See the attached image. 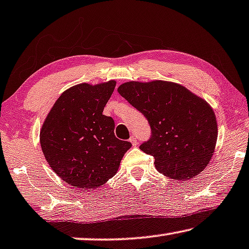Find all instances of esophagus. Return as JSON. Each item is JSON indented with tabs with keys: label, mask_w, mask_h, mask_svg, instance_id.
Returning a JSON list of instances; mask_svg holds the SVG:
<instances>
[{
	"label": "esophagus",
	"mask_w": 249,
	"mask_h": 249,
	"mask_svg": "<svg viewBox=\"0 0 249 249\" xmlns=\"http://www.w3.org/2000/svg\"><path fill=\"white\" fill-rule=\"evenodd\" d=\"M129 141H130V142L132 143V146H133V147H136V146H137V138H136L135 136H132L131 138H130V140H129Z\"/></svg>",
	"instance_id": "esophagus-1"
}]
</instances>
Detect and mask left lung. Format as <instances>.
<instances>
[{
	"instance_id": "1",
	"label": "left lung",
	"mask_w": 249,
	"mask_h": 249,
	"mask_svg": "<svg viewBox=\"0 0 249 249\" xmlns=\"http://www.w3.org/2000/svg\"><path fill=\"white\" fill-rule=\"evenodd\" d=\"M151 127L140 149L154 156L156 169L175 180H189L208 166L218 127L213 107L179 83L163 80L124 82L118 88Z\"/></svg>"
}]
</instances>
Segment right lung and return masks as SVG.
Returning a JSON list of instances; mask_svg holds the SVG:
<instances>
[{
    "label": "right lung",
    "mask_w": 249,
    "mask_h": 249,
    "mask_svg": "<svg viewBox=\"0 0 249 249\" xmlns=\"http://www.w3.org/2000/svg\"><path fill=\"white\" fill-rule=\"evenodd\" d=\"M116 80L79 83L58 98L40 130V144L51 169L80 190L105 185L131 147L114 136V121L103 114Z\"/></svg>",
    "instance_id": "right-lung-1"
}]
</instances>
